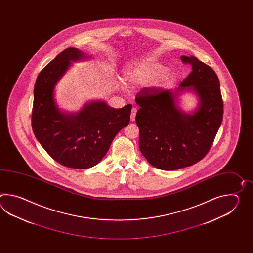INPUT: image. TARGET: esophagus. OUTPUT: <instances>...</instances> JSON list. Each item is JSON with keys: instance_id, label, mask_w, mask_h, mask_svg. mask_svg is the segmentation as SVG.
I'll return each instance as SVG.
<instances>
[{"instance_id": "esophagus-1", "label": "esophagus", "mask_w": 253, "mask_h": 253, "mask_svg": "<svg viewBox=\"0 0 253 253\" xmlns=\"http://www.w3.org/2000/svg\"><path fill=\"white\" fill-rule=\"evenodd\" d=\"M136 111H137V108L134 107V108H132V110H131V121H134V119H135V114H136Z\"/></svg>"}]
</instances>
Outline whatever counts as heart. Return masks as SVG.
<instances>
[{
  "instance_id": "obj_1",
  "label": "heart",
  "mask_w": 253,
  "mask_h": 253,
  "mask_svg": "<svg viewBox=\"0 0 253 253\" xmlns=\"http://www.w3.org/2000/svg\"><path fill=\"white\" fill-rule=\"evenodd\" d=\"M166 71V67L153 59H145L129 65L124 72L125 81L133 86H143L154 81L156 77ZM172 76H165L166 81H170Z\"/></svg>"
}]
</instances>
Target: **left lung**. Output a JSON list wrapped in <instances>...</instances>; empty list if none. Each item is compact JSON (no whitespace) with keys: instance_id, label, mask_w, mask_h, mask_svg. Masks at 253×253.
Instances as JSON below:
<instances>
[{"instance_id":"left-lung-1","label":"left lung","mask_w":253,"mask_h":253,"mask_svg":"<svg viewBox=\"0 0 253 253\" xmlns=\"http://www.w3.org/2000/svg\"><path fill=\"white\" fill-rule=\"evenodd\" d=\"M181 59L193 70L178 89L188 86L199 97V108L194 115L178 109L176 93L171 90L145 87L135 97L140 106L135 116L140 151L153 167L167 171L202 160L213 144L223 117L220 81L214 70L194 56H181Z\"/></svg>"}]
</instances>
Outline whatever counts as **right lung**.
<instances>
[{"mask_svg": "<svg viewBox=\"0 0 253 253\" xmlns=\"http://www.w3.org/2000/svg\"><path fill=\"white\" fill-rule=\"evenodd\" d=\"M78 48L64 49L43 69L35 82L32 126L35 137L63 167L87 169L101 161L115 136L130 121L132 105L115 109L105 102L89 103L76 115L59 112L53 98L56 83L70 61L84 58Z\"/></svg>", "mask_w": 253, "mask_h": 253, "instance_id": "add662e5", "label": "right lung"}]
</instances>
